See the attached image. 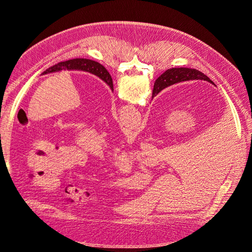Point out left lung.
I'll return each mask as SVG.
<instances>
[{
    "instance_id": "obj_1",
    "label": "left lung",
    "mask_w": 252,
    "mask_h": 252,
    "mask_svg": "<svg viewBox=\"0 0 252 252\" xmlns=\"http://www.w3.org/2000/svg\"><path fill=\"white\" fill-rule=\"evenodd\" d=\"M61 70H82V71L90 72L96 75V77H98L101 80H103L113 91V83H112L111 75L107 70H106V68L103 65L95 62V61L88 60V59L68 60V61H65V62H60L56 65L49 67L48 69L45 70L42 74L52 73V72H57Z\"/></svg>"
}]
</instances>
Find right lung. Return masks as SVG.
Segmentation results:
<instances>
[{
	"label": "right lung",
	"instance_id": "add662e5",
	"mask_svg": "<svg viewBox=\"0 0 252 252\" xmlns=\"http://www.w3.org/2000/svg\"><path fill=\"white\" fill-rule=\"evenodd\" d=\"M192 80L207 81L213 84V85H216V84L213 83L207 75L196 69L186 68V67L171 68V69L166 70L163 74L159 75V77L156 80L154 90H152V97H155L158 93H161L163 89L173 85V84L185 82V81H192Z\"/></svg>",
	"mask_w": 252,
	"mask_h": 252
}]
</instances>
